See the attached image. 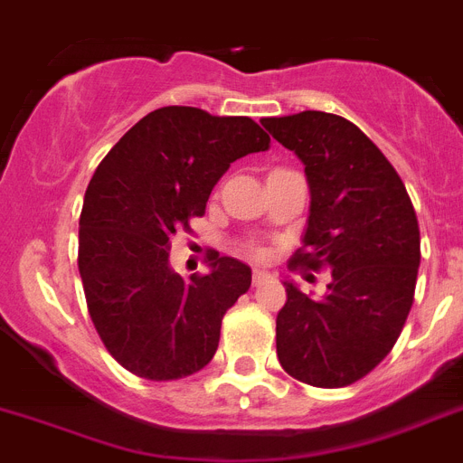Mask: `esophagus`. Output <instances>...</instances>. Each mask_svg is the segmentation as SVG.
<instances>
[{
    "mask_svg": "<svg viewBox=\"0 0 463 463\" xmlns=\"http://www.w3.org/2000/svg\"><path fill=\"white\" fill-rule=\"evenodd\" d=\"M265 279H270V275L263 270H254V275H251V281H254V287H259V284H263Z\"/></svg>",
    "mask_w": 463,
    "mask_h": 463,
    "instance_id": "34e87169",
    "label": "esophagus"
}]
</instances>
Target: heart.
<instances>
[{
	"mask_svg": "<svg viewBox=\"0 0 463 463\" xmlns=\"http://www.w3.org/2000/svg\"><path fill=\"white\" fill-rule=\"evenodd\" d=\"M242 251L249 256V259H254V260H265V256H268V251H265L260 244H244Z\"/></svg>",
	"mask_w": 463,
	"mask_h": 463,
	"instance_id": "1",
	"label": "heart"
}]
</instances>
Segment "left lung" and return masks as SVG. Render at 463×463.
Here are the masks:
<instances>
[{"label": "left lung", "instance_id": "1", "mask_svg": "<svg viewBox=\"0 0 463 463\" xmlns=\"http://www.w3.org/2000/svg\"><path fill=\"white\" fill-rule=\"evenodd\" d=\"M263 126L303 160L312 193L288 268L331 270L319 300L284 281L277 356L305 384L347 387L392 352L412 307L421 259L415 207L393 165L343 116L300 111Z\"/></svg>", "mask_w": 463, "mask_h": 463}]
</instances>
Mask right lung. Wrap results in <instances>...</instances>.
<instances>
[{"label":"right lung","mask_w":463,"mask_h":463,"mask_svg":"<svg viewBox=\"0 0 463 463\" xmlns=\"http://www.w3.org/2000/svg\"><path fill=\"white\" fill-rule=\"evenodd\" d=\"M270 137L247 116L163 107L104 156L79 219V272L95 331L126 371L156 382L203 371L221 321L251 287L249 265L209 249V272L184 279L170 240L191 232L223 172Z\"/></svg>","instance_id":"add662e5"}]
</instances>
